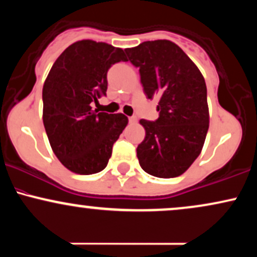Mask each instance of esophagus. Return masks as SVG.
<instances>
[{
    "label": "esophagus",
    "mask_w": 257,
    "mask_h": 257,
    "mask_svg": "<svg viewBox=\"0 0 257 257\" xmlns=\"http://www.w3.org/2000/svg\"><path fill=\"white\" fill-rule=\"evenodd\" d=\"M138 122V118L135 116L133 117H129V123H132V124H135V123Z\"/></svg>",
    "instance_id": "esophagus-1"
}]
</instances>
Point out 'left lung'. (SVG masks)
Wrapping results in <instances>:
<instances>
[{"label":"left lung","mask_w":257,"mask_h":257,"mask_svg":"<svg viewBox=\"0 0 257 257\" xmlns=\"http://www.w3.org/2000/svg\"><path fill=\"white\" fill-rule=\"evenodd\" d=\"M139 67L147 98L159 96V117L141 119L146 135L138 146L140 167L156 178L184 174L202 152L209 128V107L203 75L172 41H146L124 49Z\"/></svg>","instance_id":"1"}]
</instances>
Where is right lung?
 <instances>
[{
	"label": "right lung",
	"mask_w": 257,
	"mask_h": 257,
	"mask_svg": "<svg viewBox=\"0 0 257 257\" xmlns=\"http://www.w3.org/2000/svg\"><path fill=\"white\" fill-rule=\"evenodd\" d=\"M126 61L123 49L82 40L59 55L43 84V124L59 161L70 172L104 170L112 146L128 124L123 113L93 110L107 90L111 65Z\"/></svg>",
	"instance_id": "1"
}]
</instances>
